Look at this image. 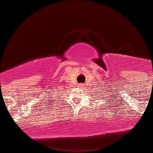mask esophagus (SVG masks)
I'll use <instances>...</instances> for the list:
<instances>
[{"label": "esophagus", "mask_w": 153, "mask_h": 153, "mask_svg": "<svg viewBox=\"0 0 153 153\" xmlns=\"http://www.w3.org/2000/svg\"><path fill=\"white\" fill-rule=\"evenodd\" d=\"M77 87H78L79 89H80V90H83L84 85H82V84H79V85L77 86Z\"/></svg>", "instance_id": "34e87169"}]
</instances>
